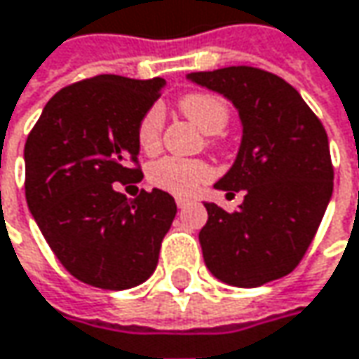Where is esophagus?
<instances>
[{"instance_id": "esophagus-1", "label": "esophagus", "mask_w": 359, "mask_h": 359, "mask_svg": "<svg viewBox=\"0 0 359 359\" xmlns=\"http://www.w3.org/2000/svg\"><path fill=\"white\" fill-rule=\"evenodd\" d=\"M187 205H191V201L184 199V197H177V207H179V209H184Z\"/></svg>"}]
</instances>
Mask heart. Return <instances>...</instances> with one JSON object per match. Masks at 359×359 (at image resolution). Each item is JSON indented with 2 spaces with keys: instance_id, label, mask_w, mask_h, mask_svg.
<instances>
[{
  "instance_id": "heart-1",
  "label": "heart",
  "mask_w": 359,
  "mask_h": 359,
  "mask_svg": "<svg viewBox=\"0 0 359 359\" xmlns=\"http://www.w3.org/2000/svg\"><path fill=\"white\" fill-rule=\"evenodd\" d=\"M180 111L205 134H222L229 121V107L219 95L213 93H189L180 99ZM164 128L162 107H150L137 123V146L144 152H156ZM211 177V168L203 160L164 156L148 168V180L175 195H191Z\"/></svg>"
}]
</instances>
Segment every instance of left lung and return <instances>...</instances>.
Segmentation results:
<instances>
[{"mask_svg": "<svg viewBox=\"0 0 359 359\" xmlns=\"http://www.w3.org/2000/svg\"><path fill=\"white\" fill-rule=\"evenodd\" d=\"M187 79L229 99L242 121L236 162L213 187L243 191V203L233 213L205 203V264L242 288L283 278L303 260L333 193L325 128L292 85L262 69L227 67Z\"/></svg>", "mask_w": 359, "mask_h": 359, "instance_id": "left-lung-1", "label": "left lung"}]
</instances>
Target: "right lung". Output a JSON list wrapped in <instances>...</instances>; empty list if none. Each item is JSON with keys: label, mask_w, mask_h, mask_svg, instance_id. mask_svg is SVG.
<instances>
[{"label": "right lung", "mask_w": 359, "mask_h": 359, "mask_svg": "<svg viewBox=\"0 0 359 359\" xmlns=\"http://www.w3.org/2000/svg\"><path fill=\"white\" fill-rule=\"evenodd\" d=\"M164 79L97 74L60 89L26 140V201L54 256L85 285L126 290L156 270L177 215L154 189L128 199L116 182H140L137 123Z\"/></svg>", "instance_id": "add662e5"}]
</instances>
